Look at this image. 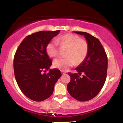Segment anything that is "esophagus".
Masks as SVG:
<instances>
[{"instance_id": "1", "label": "esophagus", "mask_w": 123, "mask_h": 123, "mask_svg": "<svg viewBox=\"0 0 123 123\" xmlns=\"http://www.w3.org/2000/svg\"><path fill=\"white\" fill-rule=\"evenodd\" d=\"M61 73H62V74H65V72H63V70H61Z\"/></svg>"}]
</instances>
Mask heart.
I'll list each match as a JSON object with an SVG mask.
<instances>
[{"label": "heart", "mask_w": 123, "mask_h": 123, "mask_svg": "<svg viewBox=\"0 0 123 123\" xmlns=\"http://www.w3.org/2000/svg\"><path fill=\"white\" fill-rule=\"evenodd\" d=\"M55 41L49 42L46 47V51L50 57H55L58 54V43L61 46L68 48L66 58H58L53 62L54 67L66 71L76 64H80L85 60L88 54V46L86 40L77 35L68 33L60 36Z\"/></svg>", "instance_id": "b5f03b06"}]
</instances>
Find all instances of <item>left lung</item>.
<instances>
[{"label":"left lung","instance_id":"obj_1","mask_svg":"<svg viewBox=\"0 0 123 123\" xmlns=\"http://www.w3.org/2000/svg\"><path fill=\"white\" fill-rule=\"evenodd\" d=\"M84 35L88 46L87 57L75 69L78 73H68L70 81L68 84V92L79 101L94 98L105 84L108 69V58L105 51L97 38L87 32H74ZM81 73L83 75L80 77Z\"/></svg>","mask_w":123,"mask_h":123}]
</instances>
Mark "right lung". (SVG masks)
I'll list each match as a JSON object with an SVG mask.
<instances>
[{
    "instance_id": "obj_1",
    "label": "right lung",
    "mask_w": 123,
    "mask_h": 123,
    "mask_svg": "<svg viewBox=\"0 0 123 123\" xmlns=\"http://www.w3.org/2000/svg\"><path fill=\"white\" fill-rule=\"evenodd\" d=\"M60 31H42L29 35L22 41L14 58V71L22 93L35 101H44L53 94L54 86L61 76L60 70L51 69L52 61L46 47ZM49 69L48 74L43 73Z\"/></svg>"
}]
</instances>
